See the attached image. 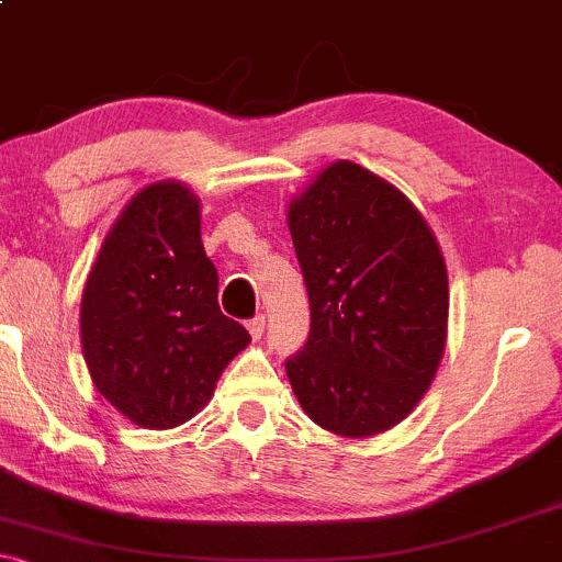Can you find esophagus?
I'll use <instances>...</instances> for the list:
<instances>
[{"label": "esophagus", "instance_id": "obj_1", "mask_svg": "<svg viewBox=\"0 0 562 562\" xmlns=\"http://www.w3.org/2000/svg\"><path fill=\"white\" fill-rule=\"evenodd\" d=\"M263 325H267V317H263V314H256L254 319H248V333H250V338L254 340H259L261 335H263Z\"/></svg>", "mask_w": 562, "mask_h": 562}]
</instances>
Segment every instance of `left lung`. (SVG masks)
<instances>
[{"label": "left lung", "mask_w": 562, "mask_h": 562, "mask_svg": "<svg viewBox=\"0 0 562 562\" xmlns=\"http://www.w3.org/2000/svg\"><path fill=\"white\" fill-rule=\"evenodd\" d=\"M312 330L285 362L295 398L346 438L402 423L434 383L449 319L447 263L404 192L335 160L288 205Z\"/></svg>", "instance_id": "1"}]
</instances>
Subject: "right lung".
<instances>
[{
    "label": "right lung",
    "mask_w": 562,
    "mask_h": 562,
    "mask_svg": "<svg viewBox=\"0 0 562 562\" xmlns=\"http://www.w3.org/2000/svg\"><path fill=\"white\" fill-rule=\"evenodd\" d=\"M200 240V203L182 182L128 200L81 299V346L97 391L142 428H177L214 396L250 335L218 308Z\"/></svg>",
    "instance_id": "right-lung-1"
}]
</instances>
